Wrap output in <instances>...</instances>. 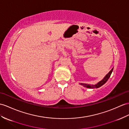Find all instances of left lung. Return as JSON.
<instances>
[{"label": "left lung", "instance_id": "1", "mask_svg": "<svg viewBox=\"0 0 129 129\" xmlns=\"http://www.w3.org/2000/svg\"><path fill=\"white\" fill-rule=\"evenodd\" d=\"M113 70V68L112 70L109 72V73L108 74H107L106 76L103 78V79L101 80V81H100L99 82L97 83V84L95 85H91V84H85V83H79L80 85H81L84 86V87H86L87 88H90V89H93V88H98V87H101L102 86L103 84H105L107 81L108 80L109 77H111V75L112 73Z\"/></svg>", "mask_w": 129, "mask_h": 129}]
</instances>
